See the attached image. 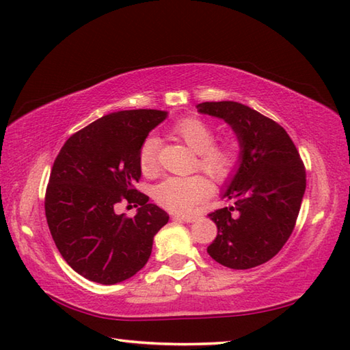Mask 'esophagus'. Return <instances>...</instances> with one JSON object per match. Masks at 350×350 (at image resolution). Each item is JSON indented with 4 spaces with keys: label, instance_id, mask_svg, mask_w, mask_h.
Masks as SVG:
<instances>
[{
    "label": "esophagus",
    "instance_id": "esophagus-1",
    "mask_svg": "<svg viewBox=\"0 0 350 350\" xmlns=\"http://www.w3.org/2000/svg\"><path fill=\"white\" fill-rule=\"evenodd\" d=\"M177 219H182L183 222H194L197 221V217H191V215H176Z\"/></svg>",
    "mask_w": 350,
    "mask_h": 350
}]
</instances>
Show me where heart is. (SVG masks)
I'll return each mask as SVG.
<instances>
[{
  "label": "heart",
  "mask_w": 350,
  "mask_h": 350,
  "mask_svg": "<svg viewBox=\"0 0 350 350\" xmlns=\"http://www.w3.org/2000/svg\"><path fill=\"white\" fill-rule=\"evenodd\" d=\"M171 133L197 152V167L215 182H224L239 162V147L233 139L215 141V132L206 122L197 117H185L177 122ZM141 171L152 174L158 165V141L147 137L138 152ZM212 187L206 177L196 174L188 177H167L154 187L153 197L163 209L189 213L203 200L211 196Z\"/></svg>",
  "instance_id": "1"
}]
</instances>
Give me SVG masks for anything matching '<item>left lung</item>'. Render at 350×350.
I'll return each mask as SVG.
<instances>
[{"label": "left lung", "mask_w": 350, "mask_h": 350, "mask_svg": "<svg viewBox=\"0 0 350 350\" xmlns=\"http://www.w3.org/2000/svg\"><path fill=\"white\" fill-rule=\"evenodd\" d=\"M197 109L222 118L241 147L222 192L232 204L209 213L218 234L207 252L230 269L263 265L295 228L307 185L301 156L282 126L239 102H203Z\"/></svg>", "instance_id": "1"}]
</instances>
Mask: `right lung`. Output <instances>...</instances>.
<instances>
[{
    "label": "right lung",
    "mask_w": 350,
    "mask_h": 350,
    "mask_svg": "<svg viewBox=\"0 0 350 350\" xmlns=\"http://www.w3.org/2000/svg\"><path fill=\"white\" fill-rule=\"evenodd\" d=\"M167 111L129 109L103 116L66 141L55 158L44 213L58 251L73 271L100 284H117L143 269L153 237L168 213L147 203L138 152ZM122 199L139 205L133 219L117 215Z\"/></svg>",
    "instance_id": "1"
}]
</instances>
